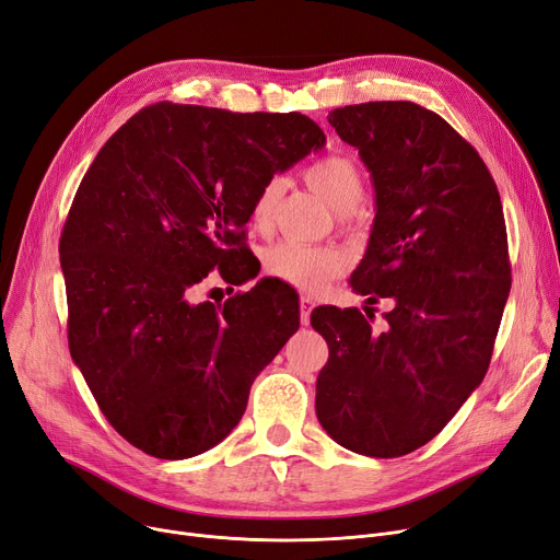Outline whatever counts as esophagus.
Masks as SVG:
<instances>
[{"label":"esophagus","instance_id":"obj_1","mask_svg":"<svg viewBox=\"0 0 560 560\" xmlns=\"http://www.w3.org/2000/svg\"><path fill=\"white\" fill-rule=\"evenodd\" d=\"M315 308V302L311 300V298H302L300 300V319H302V325L304 327H308V322H311V311Z\"/></svg>","mask_w":560,"mask_h":560}]
</instances>
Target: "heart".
Here are the masks:
<instances>
[{
  "label": "heart",
  "mask_w": 560,
  "mask_h": 560,
  "mask_svg": "<svg viewBox=\"0 0 560 560\" xmlns=\"http://www.w3.org/2000/svg\"><path fill=\"white\" fill-rule=\"evenodd\" d=\"M306 184L329 201L334 211L351 218V211L357 209L363 199V174L354 159L345 154L322 156L306 165L304 170ZM283 184L281 179H268L252 201V224L256 229H268L281 197ZM265 270L270 277L298 288L302 292H319L329 281L340 277L347 270V254L331 245H304L295 241L277 243L265 252Z\"/></svg>",
  "instance_id": "obj_1"
}]
</instances>
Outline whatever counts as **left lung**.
<instances>
[{
    "label": "left lung",
    "instance_id": "left-lung-1",
    "mask_svg": "<svg viewBox=\"0 0 560 560\" xmlns=\"http://www.w3.org/2000/svg\"><path fill=\"white\" fill-rule=\"evenodd\" d=\"M329 125L370 170L376 215L351 275L365 313H311L329 345L315 413L338 445L395 458L443 431L488 372L511 290L502 199L475 147L420 104L345 106ZM378 299L394 300L381 330Z\"/></svg>",
    "mask_w": 560,
    "mask_h": 560
}]
</instances>
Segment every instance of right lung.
Segmentation results:
<instances>
[{"label": "right lung", "instance_id": "add662e5", "mask_svg": "<svg viewBox=\"0 0 560 560\" xmlns=\"http://www.w3.org/2000/svg\"><path fill=\"white\" fill-rule=\"evenodd\" d=\"M302 113L159 102L88 167L61 233L68 342L104 418L140 452L182 460L241 422L249 388L300 329L270 281L192 302L211 270L256 275L245 224L258 188L325 144Z\"/></svg>", "mask_w": 560, "mask_h": 560}]
</instances>
